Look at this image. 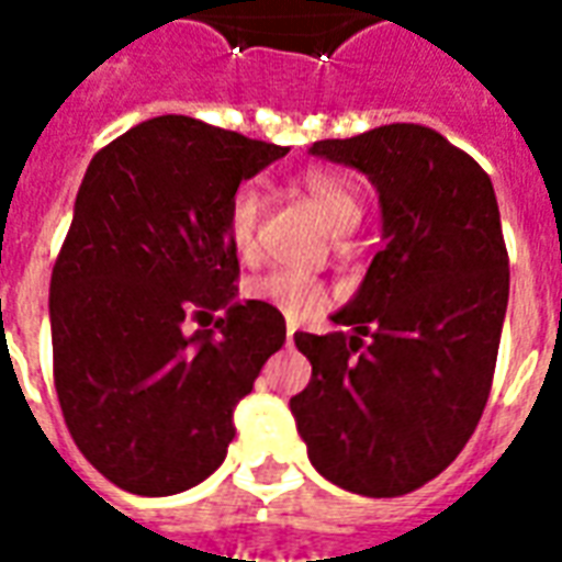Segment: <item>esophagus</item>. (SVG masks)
<instances>
[{
  "label": "esophagus",
  "mask_w": 562,
  "mask_h": 562,
  "mask_svg": "<svg viewBox=\"0 0 562 562\" xmlns=\"http://www.w3.org/2000/svg\"><path fill=\"white\" fill-rule=\"evenodd\" d=\"M294 334H297V322H289L285 325V342H294Z\"/></svg>",
  "instance_id": "esophagus-1"
}]
</instances>
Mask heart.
Masks as SVG:
<instances>
[{
  "label": "heart",
  "instance_id": "b5f03b06",
  "mask_svg": "<svg viewBox=\"0 0 562 562\" xmlns=\"http://www.w3.org/2000/svg\"><path fill=\"white\" fill-rule=\"evenodd\" d=\"M294 186L316 204L318 213L325 216L334 232L352 228L361 216V189L346 173L313 165V168H304L294 177ZM261 207H265V201L258 195L256 186L249 183L237 186L228 198V207H225L228 244L237 252V258H244V261L256 256ZM246 297L258 301V304H268L270 310H277L285 318H304L328 304V289H325V282L310 277L304 270L280 268L246 282Z\"/></svg>",
  "mask_w": 562,
  "mask_h": 562
}]
</instances>
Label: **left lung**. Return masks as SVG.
Here are the masks:
<instances>
[{
	"instance_id": "8db88e82",
	"label": "left lung",
	"mask_w": 562,
	"mask_h": 562,
	"mask_svg": "<svg viewBox=\"0 0 562 562\" xmlns=\"http://www.w3.org/2000/svg\"><path fill=\"white\" fill-rule=\"evenodd\" d=\"M313 153L376 183L385 246L334 316L355 334H294L313 376L289 406L328 482L403 496L458 458L491 394L508 304L494 186L418 123L316 140Z\"/></svg>"
}]
</instances>
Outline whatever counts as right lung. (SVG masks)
<instances>
[{
	"label": "right lung",
	"instance_id": "right-lung-1",
	"mask_svg": "<svg viewBox=\"0 0 562 562\" xmlns=\"http://www.w3.org/2000/svg\"><path fill=\"white\" fill-rule=\"evenodd\" d=\"M289 147L156 116L92 156L50 277L54 382L80 454L140 496L220 467L234 406L285 342V318L234 304L225 234L237 186ZM228 308L216 323L212 313ZM207 317L210 331L188 334Z\"/></svg>",
	"mask_w": 562,
	"mask_h": 562
}]
</instances>
